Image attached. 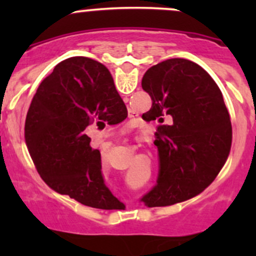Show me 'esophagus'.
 <instances>
[{"label": "esophagus", "instance_id": "esophagus-1", "mask_svg": "<svg viewBox=\"0 0 256 256\" xmlns=\"http://www.w3.org/2000/svg\"><path fill=\"white\" fill-rule=\"evenodd\" d=\"M134 116H138V114L135 112H128V118H134Z\"/></svg>", "mask_w": 256, "mask_h": 256}]
</instances>
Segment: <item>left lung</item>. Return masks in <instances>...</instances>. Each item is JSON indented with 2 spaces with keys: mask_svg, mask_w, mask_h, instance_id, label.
Listing matches in <instances>:
<instances>
[{
  "mask_svg": "<svg viewBox=\"0 0 256 256\" xmlns=\"http://www.w3.org/2000/svg\"><path fill=\"white\" fill-rule=\"evenodd\" d=\"M142 89L152 99L147 120H156L157 184L141 198L147 207L183 202L218 176L232 146V122L220 89L207 72L174 58L144 73ZM168 117L172 124H164Z\"/></svg>",
  "mask_w": 256,
  "mask_h": 256,
  "instance_id": "obj_1",
  "label": "left lung"
}]
</instances>
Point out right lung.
Listing matches in <instances>:
<instances>
[{"mask_svg": "<svg viewBox=\"0 0 256 256\" xmlns=\"http://www.w3.org/2000/svg\"><path fill=\"white\" fill-rule=\"evenodd\" d=\"M126 116L106 66L85 56L59 63L38 86L26 118V144L42 180L88 207H125L105 184L100 151L85 134L90 125L104 128Z\"/></svg>", "mask_w": 256, "mask_h": 256, "instance_id": "right-lung-1", "label": "right lung"}]
</instances>
